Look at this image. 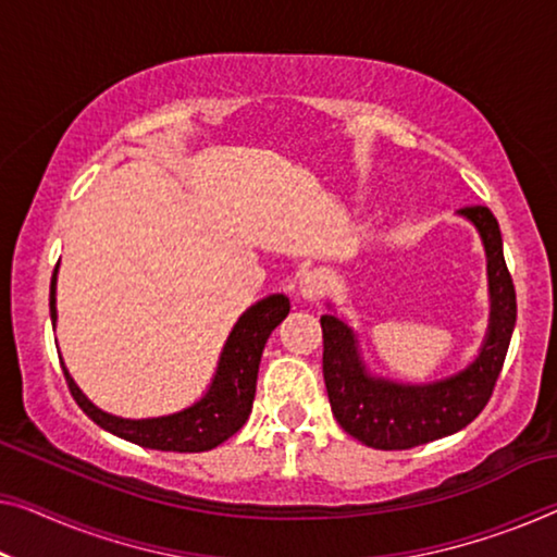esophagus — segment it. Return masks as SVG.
Wrapping results in <instances>:
<instances>
[{
  "label": "esophagus",
  "instance_id": "obj_1",
  "mask_svg": "<svg viewBox=\"0 0 557 557\" xmlns=\"http://www.w3.org/2000/svg\"><path fill=\"white\" fill-rule=\"evenodd\" d=\"M327 289V275L322 270H307L305 275L300 277V295L305 300H320Z\"/></svg>",
  "mask_w": 557,
  "mask_h": 557
}]
</instances>
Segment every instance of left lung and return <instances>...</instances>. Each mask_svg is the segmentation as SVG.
Segmentation results:
<instances>
[{
	"instance_id": "obj_1",
	"label": "left lung",
	"mask_w": 557,
	"mask_h": 557,
	"mask_svg": "<svg viewBox=\"0 0 557 557\" xmlns=\"http://www.w3.org/2000/svg\"><path fill=\"white\" fill-rule=\"evenodd\" d=\"M478 227L491 277V327L478 360L458 375L430 385L375 380L358 358L352 330L335 314H322V375L330 408L347 435L375 450H410L470 425L491 400L516 327V285L505 264L495 214L483 205L462 207Z\"/></svg>"
}]
</instances>
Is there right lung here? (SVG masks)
Segmentation results:
<instances>
[{"label":"right lung","instance_id":"add662e5","mask_svg":"<svg viewBox=\"0 0 557 557\" xmlns=\"http://www.w3.org/2000/svg\"><path fill=\"white\" fill-rule=\"evenodd\" d=\"M54 289L57 268L52 275V285H49V314H52V325L57 322ZM287 312L289 300L285 295H270L252 305L237 320V325L232 327L218 364V375H214L207 395L199 403H195L193 408L168 414V418L124 420L114 418L110 412H102L82 395V389L74 385L70 372L62 364L66 387H70L74 403L85 410L87 418H92L99 428L110 430L112 435L129 440V443L164 453L212 450V447H218L227 437L235 435L245 425L247 418H250L257 387V370H260L264 343H268L272 330L287 318Z\"/></svg>","mask_w":557,"mask_h":557}]
</instances>
